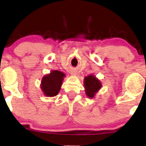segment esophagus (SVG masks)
I'll list each match as a JSON object with an SVG mask.
<instances>
[{
    "mask_svg": "<svg viewBox=\"0 0 146 146\" xmlns=\"http://www.w3.org/2000/svg\"><path fill=\"white\" fill-rule=\"evenodd\" d=\"M71 75H76L77 74V73H75V71H71Z\"/></svg>",
    "mask_w": 146,
    "mask_h": 146,
    "instance_id": "obj_1",
    "label": "esophagus"
}]
</instances>
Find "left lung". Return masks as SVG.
Returning <instances> with one entry per match:
<instances>
[{
	"mask_svg": "<svg viewBox=\"0 0 146 146\" xmlns=\"http://www.w3.org/2000/svg\"><path fill=\"white\" fill-rule=\"evenodd\" d=\"M84 87L86 89V94L90 98L94 97L96 93L102 87L101 82L93 75L86 77L84 79Z\"/></svg>",
	"mask_w": 146,
	"mask_h": 146,
	"instance_id": "8db88e82",
	"label": "left lung"
}]
</instances>
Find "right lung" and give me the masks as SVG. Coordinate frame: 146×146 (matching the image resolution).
I'll return each mask as SVG.
<instances>
[{
  "label": "right lung",
  "mask_w": 146,
  "mask_h": 146,
  "mask_svg": "<svg viewBox=\"0 0 146 146\" xmlns=\"http://www.w3.org/2000/svg\"><path fill=\"white\" fill-rule=\"evenodd\" d=\"M64 76L62 72L56 70L44 76L41 82V89L45 96L52 97L58 94Z\"/></svg>",
  "instance_id": "add662e5"
}]
</instances>
